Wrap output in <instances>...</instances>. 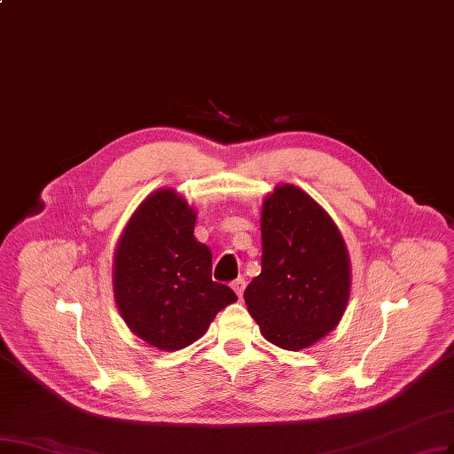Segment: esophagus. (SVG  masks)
<instances>
[{"label":"esophagus","mask_w":454,"mask_h":454,"mask_svg":"<svg viewBox=\"0 0 454 454\" xmlns=\"http://www.w3.org/2000/svg\"><path fill=\"white\" fill-rule=\"evenodd\" d=\"M231 288H233V292H236V294L241 298L243 296V290H245V279H236L231 283Z\"/></svg>","instance_id":"34e87169"}]
</instances>
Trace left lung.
Masks as SVG:
<instances>
[{
    "label": "left lung",
    "instance_id": "8db88e82",
    "mask_svg": "<svg viewBox=\"0 0 454 454\" xmlns=\"http://www.w3.org/2000/svg\"><path fill=\"white\" fill-rule=\"evenodd\" d=\"M262 271L245 303L264 338L286 350L323 340L340 325L350 294V264L332 216L294 184H279L262 206Z\"/></svg>",
    "mask_w": 454,
    "mask_h": 454
}]
</instances>
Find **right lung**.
Segmentation results:
<instances>
[{
	"mask_svg": "<svg viewBox=\"0 0 454 454\" xmlns=\"http://www.w3.org/2000/svg\"><path fill=\"white\" fill-rule=\"evenodd\" d=\"M196 211L171 188L145 198L128 221L113 260L116 307L137 338L179 350L207 332L238 300L211 279L213 256L194 238Z\"/></svg>",
	"mask_w": 454,
	"mask_h": 454,
	"instance_id": "obj_1",
	"label": "right lung"
}]
</instances>
